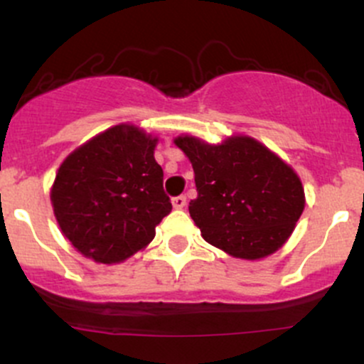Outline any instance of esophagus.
I'll return each instance as SVG.
<instances>
[{"label":"esophagus","mask_w":364,"mask_h":364,"mask_svg":"<svg viewBox=\"0 0 364 364\" xmlns=\"http://www.w3.org/2000/svg\"><path fill=\"white\" fill-rule=\"evenodd\" d=\"M172 205H174V209H183L186 205V197L185 195H178V197L172 198Z\"/></svg>","instance_id":"esophagus-1"}]
</instances>
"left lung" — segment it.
<instances>
[{"instance_id": "left-lung-1", "label": "left lung", "mask_w": 364, "mask_h": 364, "mask_svg": "<svg viewBox=\"0 0 364 364\" xmlns=\"http://www.w3.org/2000/svg\"><path fill=\"white\" fill-rule=\"evenodd\" d=\"M174 144L192 162L198 195L188 211L209 244L242 259L284 246L305 208L291 166L250 136L209 144L185 134Z\"/></svg>"}]
</instances>
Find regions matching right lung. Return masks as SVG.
<instances>
[{"label": "right lung", "mask_w": 364, "mask_h": 364, "mask_svg": "<svg viewBox=\"0 0 364 364\" xmlns=\"http://www.w3.org/2000/svg\"><path fill=\"white\" fill-rule=\"evenodd\" d=\"M153 137L120 124L76 148L60 164L50 200L60 232L87 258L120 263L144 250L171 213Z\"/></svg>", "instance_id": "add662e5"}]
</instances>
